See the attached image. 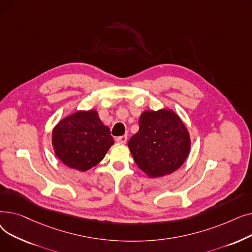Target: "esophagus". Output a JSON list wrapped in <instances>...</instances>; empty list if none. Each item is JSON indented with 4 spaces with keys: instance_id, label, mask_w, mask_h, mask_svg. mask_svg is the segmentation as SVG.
I'll return each instance as SVG.
<instances>
[{
    "instance_id": "34e87169",
    "label": "esophagus",
    "mask_w": 252,
    "mask_h": 252,
    "mask_svg": "<svg viewBox=\"0 0 252 252\" xmlns=\"http://www.w3.org/2000/svg\"><path fill=\"white\" fill-rule=\"evenodd\" d=\"M115 141L117 143H122V144H126V141H127V137L126 136H121V137H117L115 139Z\"/></svg>"
}]
</instances>
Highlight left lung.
<instances>
[{"instance_id":"obj_1","label":"left lung","mask_w":252,"mask_h":252,"mask_svg":"<svg viewBox=\"0 0 252 252\" xmlns=\"http://www.w3.org/2000/svg\"><path fill=\"white\" fill-rule=\"evenodd\" d=\"M137 165L150 178L174 173L186 160L190 138L180 117L171 110L144 111L139 130L128 141Z\"/></svg>"}]
</instances>
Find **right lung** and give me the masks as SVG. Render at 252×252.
I'll use <instances>...</instances> for the list:
<instances>
[{
    "label": "right lung",
    "mask_w": 252,
    "mask_h": 252,
    "mask_svg": "<svg viewBox=\"0 0 252 252\" xmlns=\"http://www.w3.org/2000/svg\"><path fill=\"white\" fill-rule=\"evenodd\" d=\"M52 143L65 165L85 171L103 159L114 141L98 112L90 110L77 111L62 119L53 130Z\"/></svg>",
    "instance_id": "obj_1"
}]
</instances>
